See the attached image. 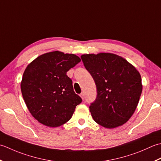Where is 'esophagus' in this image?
I'll return each instance as SVG.
<instances>
[{
  "label": "esophagus",
  "mask_w": 161,
  "mask_h": 161,
  "mask_svg": "<svg viewBox=\"0 0 161 161\" xmlns=\"http://www.w3.org/2000/svg\"><path fill=\"white\" fill-rule=\"evenodd\" d=\"M80 97H81V99H84V94L82 92L80 94Z\"/></svg>",
  "instance_id": "34e87169"
}]
</instances>
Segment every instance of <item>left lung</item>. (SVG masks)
I'll return each instance as SVG.
<instances>
[{"label":"left lung","mask_w":161,"mask_h":161,"mask_svg":"<svg viewBox=\"0 0 161 161\" xmlns=\"http://www.w3.org/2000/svg\"><path fill=\"white\" fill-rule=\"evenodd\" d=\"M80 58L97 86V99L90 106L93 119L106 129L122 126L135 112L142 94L140 72L114 53L83 54Z\"/></svg>","instance_id":"1"}]
</instances>
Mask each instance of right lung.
I'll list each match as a JSON object with an SVG mask.
<instances>
[{"instance_id":"obj_1","label":"right lung","mask_w":161,"mask_h":161,"mask_svg":"<svg viewBox=\"0 0 161 161\" xmlns=\"http://www.w3.org/2000/svg\"><path fill=\"white\" fill-rule=\"evenodd\" d=\"M80 62L75 54L55 51L39 55L25 68L21 82L22 96L39 123L55 128L71 118L82 99L74 92L67 72Z\"/></svg>"}]
</instances>
